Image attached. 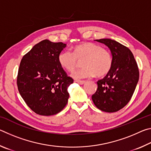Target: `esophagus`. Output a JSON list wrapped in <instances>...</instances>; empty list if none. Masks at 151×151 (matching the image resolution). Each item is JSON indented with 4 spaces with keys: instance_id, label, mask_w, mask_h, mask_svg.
Returning a JSON list of instances; mask_svg holds the SVG:
<instances>
[{
    "instance_id": "obj_1",
    "label": "esophagus",
    "mask_w": 151,
    "mask_h": 151,
    "mask_svg": "<svg viewBox=\"0 0 151 151\" xmlns=\"http://www.w3.org/2000/svg\"><path fill=\"white\" fill-rule=\"evenodd\" d=\"M76 83H78L79 85H83V84H85L86 83L85 81H78V80H76L75 81Z\"/></svg>"
}]
</instances>
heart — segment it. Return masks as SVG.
I'll use <instances>...</instances> for the list:
<instances>
[{
	"mask_svg": "<svg viewBox=\"0 0 151 151\" xmlns=\"http://www.w3.org/2000/svg\"><path fill=\"white\" fill-rule=\"evenodd\" d=\"M83 66L74 71L71 76L76 79L91 77L95 75L101 77L108 74L112 66L111 52L101 45L93 42H83L73 47V52L63 50L58 56V62L64 69L73 71L82 60Z\"/></svg>",
	"mask_w": 151,
	"mask_h": 151,
	"instance_id": "heart-1",
	"label": "heart"
}]
</instances>
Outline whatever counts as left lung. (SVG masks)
I'll return each instance as SVG.
<instances>
[{
	"label": "left lung",
	"instance_id": "left-lung-1",
	"mask_svg": "<svg viewBox=\"0 0 151 151\" xmlns=\"http://www.w3.org/2000/svg\"><path fill=\"white\" fill-rule=\"evenodd\" d=\"M95 40L111 50L112 66L103 79L97 81L98 88L92 95V100L101 111L116 112L131 100L139 81V68L129 48L109 39Z\"/></svg>",
	"mask_w": 151,
	"mask_h": 151
}]
</instances>
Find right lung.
I'll return each instance as SVG.
<instances>
[{
  "mask_svg": "<svg viewBox=\"0 0 151 151\" xmlns=\"http://www.w3.org/2000/svg\"><path fill=\"white\" fill-rule=\"evenodd\" d=\"M66 46L42 40L20 61L17 81L19 93L28 106L40 115H54L68 103V87L73 79L58 62V56Z\"/></svg>",
  "mask_w": 151,
  "mask_h": 151,
  "instance_id": "obj_1",
  "label": "right lung"
}]
</instances>
